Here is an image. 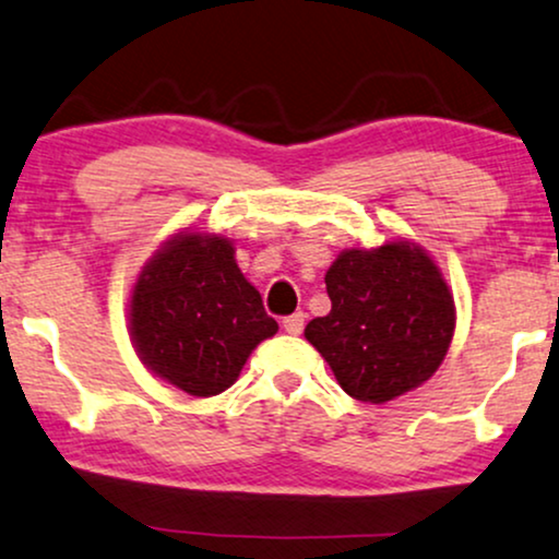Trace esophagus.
<instances>
[{
    "instance_id": "1",
    "label": "esophagus",
    "mask_w": 559,
    "mask_h": 559,
    "mask_svg": "<svg viewBox=\"0 0 559 559\" xmlns=\"http://www.w3.org/2000/svg\"><path fill=\"white\" fill-rule=\"evenodd\" d=\"M305 320H307L305 312L288 314V318H284V331H286L288 335H299L301 331H305Z\"/></svg>"
}]
</instances>
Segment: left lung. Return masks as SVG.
Returning a JSON list of instances; mask_svg holds the SVG:
<instances>
[{"instance_id": "1", "label": "left lung", "mask_w": 559, "mask_h": 559, "mask_svg": "<svg viewBox=\"0 0 559 559\" xmlns=\"http://www.w3.org/2000/svg\"><path fill=\"white\" fill-rule=\"evenodd\" d=\"M325 288L331 312L309 320L305 338L352 399L393 401L442 365L455 331L453 294L416 241L344 250Z\"/></svg>"}]
</instances>
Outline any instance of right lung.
Returning <instances> with one entry per match:
<instances>
[{
  "instance_id": "right-lung-1",
  "label": "right lung",
  "mask_w": 559,
  "mask_h": 559,
  "mask_svg": "<svg viewBox=\"0 0 559 559\" xmlns=\"http://www.w3.org/2000/svg\"><path fill=\"white\" fill-rule=\"evenodd\" d=\"M278 322L218 234L179 231L145 262L130 294V335L156 378L207 399L237 382Z\"/></svg>"
}]
</instances>
